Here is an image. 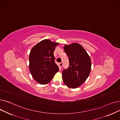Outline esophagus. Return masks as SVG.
<instances>
[{"mask_svg":"<svg viewBox=\"0 0 120 120\" xmlns=\"http://www.w3.org/2000/svg\"><path fill=\"white\" fill-rule=\"evenodd\" d=\"M59 66L60 68L61 69V68H62V66H63V63H61V62L59 63Z\"/></svg>","mask_w":120,"mask_h":120,"instance_id":"obj_1","label":"esophagus"}]
</instances>
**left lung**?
<instances>
[{
	"mask_svg": "<svg viewBox=\"0 0 120 120\" xmlns=\"http://www.w3.org/2000/svg\"><path fill=\"white\" fill-rule=\"evenodd\" d=\"M68 57L69 66L62 71L65 84L71 89L80 86L89 76L91 62L89 54L80 44L74 43L64 47Z\"/></svg>",
	"mask_w": 120,
	"mask_h": 120,
	"instance_id": "left-lung-1",
	"label": "left lung"
}]
</instances>
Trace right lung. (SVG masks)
I'll return each mask as SVG.
<instances>
[{
  "mask_svg": "<svg viewBox=\"0 0 120 120\" xmlns=\"http://www.w3.org/2000/svg\"><path fill=\"white\" fill-rule=\"evenodd\" d=\"M58 44L45 39L38 43L30 50V71L34 79L40 84L50 82L59 70L53 55L55 48Z\"/></svg>",
  "mask_w": 120,
  "mask_h": 120,
  "instance_id": "right-lung-1",
  "label": "right lung"
}]
</instances>
